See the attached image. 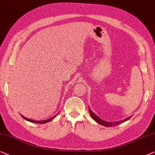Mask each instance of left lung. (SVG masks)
Here are the masks:
<instances>
[{
    "label": "left lung",
    "instance_id": "left-lung-1",
    "mask_svg": "<svg viewBox=\"0 0 155 155\" xmlns=\"http://www.w3.org/2000/svg\"><path fill=\"white\" fill-rule=\"evenodd\" d=\"M88 108H89V112H90V114H91V116L92 117V118L94 119L95 121H97L99 124H100V125L104 126H106V127H112V126H117V125H118V124H121V123H124V121L128 120V119H129L130 117H128V118L124 119V120H121V121H115V122L110 121V122H109V121H106L102 120V119H100L99 117H97V115L95 114L92 110H91L90 107H88Z\"/></svg>",
    "mask_w": 155,
    "mask_h": 155
}]
</instances>
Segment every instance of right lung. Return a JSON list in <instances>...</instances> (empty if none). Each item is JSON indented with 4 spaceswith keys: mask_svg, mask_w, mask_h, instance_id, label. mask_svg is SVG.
<instances>
[{
    "mask_svg": "<svg viewBox=\"0 0 155 155\" xmlns=\"http://www.w3.org/2000/svg\"><path fill=\"white\" fill-rule=\"evenodd\" d=\"M21 116L23 118L25 119V120H27V121H30V122H33V123H37V124H45V123H48V122L51 121L52 120V119H53V118H55V116H54V117H51V118H50V119H46V120H43V121H35V120H32V119H28V118H27V117H25L22 116V115H21Z\"/></svg>",
    "mask_w": 155,
    "mask_h": 155,
    "instance_id": "obj_1",
    "label": "right lung"
}]
</instances>
